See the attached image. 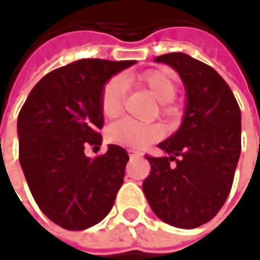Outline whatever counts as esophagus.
Returning a JSON list of instances; mask_svg holds the SVG:
<instances>
[{
	"label": "esophagus",
	"mask_w": 260,
	"mask_h": 260,
	"mask_svg": "<svg viewBox=\"0 0 260 260\" xmlns=\"http://www.w3.org/2000/svg\"><path fill=\"white\" fill-rule=\"evenodd\" d=\"M141 153L139 152H136V150H129V157L131 159H135V157H139Z\"/></svg>",
	"instance_id": "1"
}]
</instances>
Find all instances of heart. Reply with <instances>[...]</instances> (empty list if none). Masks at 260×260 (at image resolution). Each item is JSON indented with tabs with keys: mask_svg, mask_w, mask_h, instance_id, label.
Wrapping results in <instances>:
<instances>
[{
	"mask_svg": "<svg viewBox=\"0 0 260 260\" xmlns=\"http://www.w3.org/2000/svg\"><path fill=\"white\" fill-rule=\"evenodd\" d=\"M139 83L148 90L159 103L160 111L166 117H177L180 114L179 105L173 100L177 94V80L169 69H155L143 73ZM126 81L122 76H115L107 81L101 92V111L105 118H117L124 108ZM161 136V128L156 124H136L128 119L118 121L108 126L107 139L114 145L124 148L139 149L157 141Z\"/></svg>",
	"mask_w": 260,
	"mask_h": 260,
	"instance_id": "heart-1",
	"label": "heart"
}]
</instances>
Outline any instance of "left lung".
Here are the masks:
<instances>
[{"instance_id": "1", "label": "left lung", "mask_w": 260, "mask_h": 260, "mask_svg": "<svg viewBox=\"0 0 260 260\" xmlns=\"http://www.w3.org/2000/svg\"><path fill=\"white\" fill-rule=\"evenodd\" d=\"M155 61L172 66L183 80L186 114L179 131L159 143L169 156L146 155L150 173L142 188L161 221L191 230L214 218L230 196L241 155V110L211 66L180 52Z\"/></svg>"}]
</instances>
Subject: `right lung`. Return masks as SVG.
Instances as JSON below:
<instances>
[{
  "label": "right lung",
  "mask_w": 260,
  "mask_h": 260,
  "mask_svg": "<svg viewBox=\"0 0 260 260\" xmlns=\"http://www.w3.org/2000/svg\"><path fill=\"white\" fill-rule=\"evenodd\" d=\"M134 63L83 59L59 67L32 88L19 111V161L29 190L42 212L64 230L99 224L124 183L129 160L124 148L108 145L94 159L84 150L103 141L105 83Z\"/></svg>",
  "instance_id": "right-lung-1"
}]
</instances>
